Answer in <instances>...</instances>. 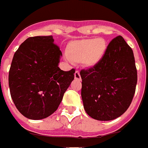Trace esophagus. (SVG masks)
Returning a JSON list of instances; mask_svg holds the SVG:
<instances>
[{"label": "esophagus", "mask_w": 148, "mask_h": 148, "mask_svg": "<svg viewBox=\"0 0 148 148\" xmlns=\"http://www.w3.org/2000/svg\"><path fill=\"white\" fill-rule=\"evenodd\" d=\"M74 75H75V79H77V80H81V75H80V73H79V71L76 70L75 74H74Z\"/></svg>", "instance_id": "1"}]
</instances>
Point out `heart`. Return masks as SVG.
I'll use <instances>...</instances> for the list:
<instances>
[{
	"instance_id": "b5f03b06",
	"label": "heart",
	"mask_w": 148,
	"mask_h": 148,
	"mask_svg": "<svg viewBox=\"0 0 148 148\" xmlns=\"http://www.w3.org/2000/svg\"><path fill=\"white\" fill-rule=\"evenodd\" d=\"M107 50L103 38H88L72 41L67 47V57L73 63H81L86 67H94L102 60Z\"/></svg>"
}]
</instances>
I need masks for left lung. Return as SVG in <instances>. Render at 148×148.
<instances>
[{
    "instance_id": "obj_1",
    "label": "left lung",
    "mask_w": 148,
    "mask_h": 148,
    "mask_svg": "<svg viewBox=\"0 0 148 148\" xmlns=\"http://www.w3.org/2000/svg\"><path fill=\"white\" fill-rule=\"evenodd\" d=\"M85 112L100 121L113 120L125 113L137 85V69L132 48L122 36L110 42L97 65L80 72Z\"/></svg>"
}]
</instances>
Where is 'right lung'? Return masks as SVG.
<instances>
[{"instance_id":"add662e5","label":"right lung","mask_w":148,"mask_h":148,"mask_svg":"<svg viewBox=\"0 0 148 148\" xmlns=\"http://www.w3.org/2000/svg\"><path fill=\"white\" fill-rule=\"evenodd\" d=\"M53 36L30 37L14 53L9 71L11 97L28 119L38 120L57 110L74 79L75 69L63 71L62 52Z\"/></svg>"}]
</instances>
